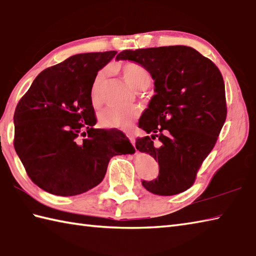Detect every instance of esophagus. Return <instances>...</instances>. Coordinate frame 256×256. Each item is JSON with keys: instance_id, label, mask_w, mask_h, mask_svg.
<instances>
[{"instance_id": "esophagus-1", "label": "esophagus", "mask_w": 256, "mask_h": 256, "mask_svg": "<svg viewBox=\"0 0 256 256\" xmlns=\"http://www.w3.org/2000/svg\"><path fill=\"white\" fill-rule=\"evenodd\" d=\"M127 137L129 138L130 142H132V144L134 146V142H136V140H134V134L132 132H128V134H127Z\"/></svg>"}]
</instances>
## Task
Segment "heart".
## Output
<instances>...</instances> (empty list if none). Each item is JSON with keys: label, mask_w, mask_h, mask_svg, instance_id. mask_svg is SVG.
<instances>
[{"label": "heart", "mask_w": 256, "mask_h": 256, "mask_svg": "<svg viewBox=\"0 0 256 256\" xmlns=\"http://www.w3.org/2000/svg\"><path fill=\"white\" fill-rule=\"evenodd\" d=\"M124 80L136 90H144L151 85L152 77L148 70L138 62H128L122 67ZM104 84V72H99L92 82V105L98 108L102 105V88ZM140 108L130 106L126 108H106L99 112V122L104 127L118 128L127 130L132 127L136 118L139 116Z\"/></svg>", "instance_id": "obj_1"}]
</instances>
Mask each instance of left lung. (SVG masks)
<instances>
[{
    "label": "left lung",
    "instance_id": "8db88e82",
    "mask_svg": "<svg viewBox=\"0 0 256 256\" xmlns=\"http://www.w3.org/2000/svg\"><path fill=\"white\" fill-rule=\"evenodd\" d=\"M116 60L148 70L156 95L139 120L146 136L136 148L159 164V176L142 181L149 192L174 196L194 184L202 162L216 146L226 119V87L216 65L189 46L126 50ZM160 139L158 145L152 140Z\"/></svg>",
    "mask_w": 256,
    "mask_h": 256
}]
</instances>
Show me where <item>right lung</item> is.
<instances>
[{"label": "right lung", "instance_id": "obj_1", "mask_svg": "<svg viewBox=\"0 0 256 256\" xmlns=\"http://www.w3.org/2000/svg\"><path fill=\"white\" fill-rule=\"evenodd\" d=\"M117 52L70 56L44 70L14 112V148L26 174L52 194H84L100 184L108 162L134 154L126 134L96 129L92 87Z\"/></svg>", "mask_w": 256, "mask_h": 256}]
</instances>
